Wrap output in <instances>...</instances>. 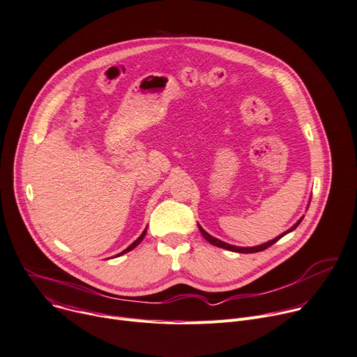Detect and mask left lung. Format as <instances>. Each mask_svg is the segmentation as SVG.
I'll return each instance as SVG.
<instances>
[{"label": "left lung", "instance_id": "obj_1", "mask_svg": "<svg viewBox=\"0 0 357 357\" xmlns=\"http://www.w3.org/2000/svg\"><path fill=\"white\" fill-rule=\"evenodd\" d=\"M302 219H303V216L294 225L291 226V228L289 229V231H286V232H283L282 235H279V236H276L275 239H272V241H269V242H266V243H262V245H257V246H252V248H241V246H234V245H229V243H226V242H223V241H219V239H216V238H213L212 235H209L206 231H204L202 229V226L198 223V226H199V231H201V234H202V236L209 242V243H212V245H215V246H218V248H223V249H226V250H231V252H239V253H255V252H261V250H265V249H268L269 246H272L273 243H276L280 238H283L286 234H289V232H291V231H295L296 228H298V225L302 222Z\"/></svg>", "mask_w": 357, "mask_h": 357}]
</instances>
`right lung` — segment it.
Here are the masks:
<instances>
[{
    "instance_id": "add662e5",
    "label": "right lung",
    "mask_w": 357,
    "mask_h": 357,
    "mask_svg": "<svg viewBox=\"0 0 357 357\" xmlns=\"http://www.w3.org/2000/svg\"><path fill=\"white\" fill-rule=\"evenodd\" d=\"M145 235H146V228H145V231L141 234V236H139V238H138V239H137L134 243L129 245V246H128L125 250H122V252H121V253H118L116 256H121V255H123V253H126V252H129V250H132L134 248H137V246H138V245L142 242V239H144V236H145Z\"/></svg>"
}]
</instances>
